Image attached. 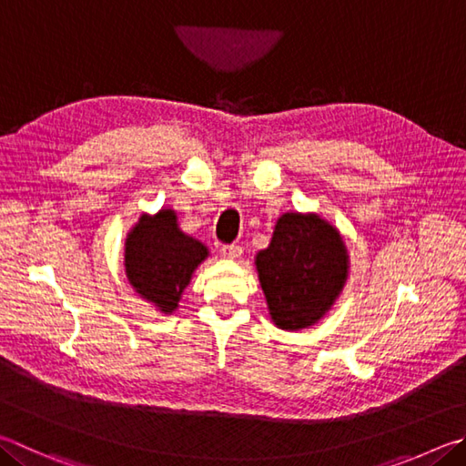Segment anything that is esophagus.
<instances>
[{
  "label": "esophagus",
  "instance_id": "esophagus-1",
  "mask_svg": "<svg viewBox=\"0 0 466 466\" xmlns=\"http://www.w3.org/2000/svg\"><path fill=\"white\" fill-rule=\"evenodd\" d=\"M219 255H222L224 258H238L242 255V248L238 247V244H224L222 248H219Z\"/></svg>",
  "mask_w": 466,
  "mask_h": 466
}]
</instances>
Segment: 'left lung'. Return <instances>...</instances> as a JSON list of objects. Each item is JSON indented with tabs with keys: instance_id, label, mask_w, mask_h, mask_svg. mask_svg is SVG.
<instances>
[{
	"instance_id": "1",
	"label": "left lung",
	"mask_w": 466,
	"mask_h": 466,
	"mask_svg": "<svg viewBox=\"0 0 466 466\" xmlns=\"http://www.w3.org/2000/svg\"><path fill=\"white\" fill-rule=\"evenodd\" d=\"M255 265L273 324L298 332L316 326L332 309L350 260L342 234L328 219L314 211H285Z\"/></svg>"
}]
</instances>
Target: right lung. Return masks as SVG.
Here are the masks:
<instances>
[{"label": "right lung", "mask_w": 466, "mask_h": 466, "mask_svg": "<svg viewBox=\"0 0 466 466\" xmlns=\"http://www.w3.org/2000/svg\"><path fill=\"white\" fill-rule=\"evenodd\" d=\"M209 257L204 242L185 234L177 211L142 214L124 242V268L138 298L160 314H173L196 268Z\"/></svg>", "instance_id": "add662e5"}]
</instances>
